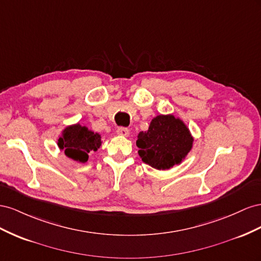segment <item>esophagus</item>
<instances>
[{
	"label": "esophagus",
	"instance_id": "1",
	"mask_svg": "<svg viewBox=\"0 0 261 261\" xmlns=\"http://www.w3.org/2000/svg\"><path fill=\"white\" fill-rule=\"evenodd\" d=\"M117 133L121 137H128L129 136V129L124 128V126H119L117 129Z\"/></svg>",
	"mask_w": 261,
	"mask_h": 261
}]
</instances>
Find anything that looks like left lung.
<instances>
[{
  "label": "left lung",
  "mask_w": 261,
  "mask_h": 261,
  "mask_svg": "<svg viewBox=\"0 0 261 261\" xmlns=\"http://www.w3.org/2000/svg\"><path fill=\"white\" fill-rule=\"evenodd\" d=\"M193 138L187 125L173 115L152 119L147 131L138 135L137 146L142 161L159 170L178 165L192 147Z\"/></svg>",
  "instance_id": "8db88e82"
}]
</instances>
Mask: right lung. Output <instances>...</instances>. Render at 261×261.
Here are the masks:
<instances>
[{
    "instance_id": "right-lung-1",
    "label": "right lung",
    "mask_w": 261,
    "mask_h": 261,
    "mask_svg": "<svg viewBox=\"0 0 261 261\" xmlns=\"http://www.w3.org/2000/svg\"><path fill=\"white\" fill-rule=\"evenodd\" d=\"M101 145L99 133L80 123L66 126L58 140V146L69 159L80 163L88 160L89 152H96Z\"/></svg>"
}]
</instances>
